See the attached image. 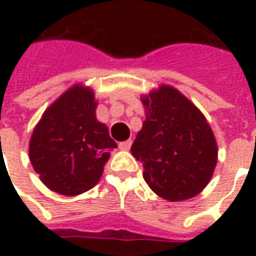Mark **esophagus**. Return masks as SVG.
Instances as JSON below:
<instances>
[{"label":"esophagus","instance_id":"esophagus-1","mask_svg":"<svg viewBox=\"0 0 256 256\" xmlns=\"http://www.w3.org/2000/svg\"><path fill=\"white\" fill-rule=\"evenodd\" d=\"M132 140H124V142H120V144H118V148H120V150H130V148H132Z\"/></svg>","mask_w":256,"mask_h":256}]
</instances>
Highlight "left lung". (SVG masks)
<instances>
[{"label":"left lung","mask_w":256,"mask_h":256,"mask_svg":"<svg viewBox=\"0 0 256 256\" xmlns=\"http://www.w3.org/2000/svg\"><path fill=\"white\" fill-rule=\"evenodd\" d=\"M146 120L132 146L144 178L160 198L178 202L198 195L218 160L214 132L200 110L182 92L160 86L140 98Z\"/></svg>","instance_id":"obj_1"}]
</instances>
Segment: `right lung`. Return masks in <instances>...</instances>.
<instances>
[{
  "mask_svg": "<svg viewBox=\"0 0 256 256\" xmlns=\"http://www.w3.org/2000/svg\"><path fill=\"white\" fill-rule=\"evenodd\" d=\"M90 88L74 85L42 114L29 144L34 171L48 188L74 196L96 186L116 144L96 118Z\"/></svg>",
  "mask_w": 256,
  "mask_h": 256,
  "instance_id": "right-lung-1",
  "label": "right lung"
}]
</instances>
